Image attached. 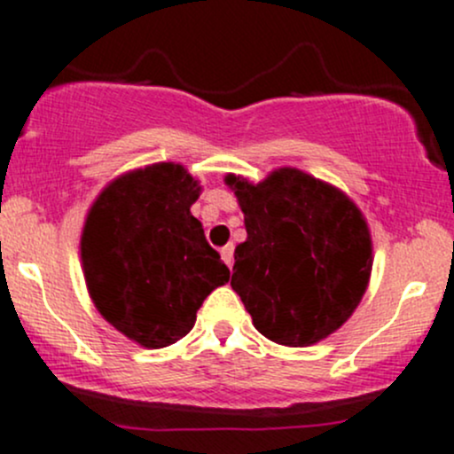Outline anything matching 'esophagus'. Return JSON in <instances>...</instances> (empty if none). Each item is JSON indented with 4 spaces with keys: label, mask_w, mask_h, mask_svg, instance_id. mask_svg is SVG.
I'll use <instances>...</instances> for the list:
<instances>
[{
    "label": "esophagus",
    "mask_w": 454,
    "mask_h": 454,
    "mask_svg": "<svg viewBox=\"0 0 454 454\" xmlns=\"http://www.w3.org/2000/svg\"><path fill=\"white\" fill-rule=\"evenodd\" d=\"M222 259H223V263L228 265V268H232V261H235V246H232V244L223 246V248H222Z\"/></svg>",
    "instance_id": "esophagus-1"
}]
</instances>
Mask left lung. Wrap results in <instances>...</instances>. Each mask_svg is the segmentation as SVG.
I'll use <instances>...</instances> for the list:
<instances>
[{
  "label": "left lung",
  "instance_id": "8db88e82",
  "mask_svg": "<svg viewBox=\"0 0 454 454\" xmlns=\"http://www.w3.org/2000/svg\"><path fill=\"white\" fill-rule=\"evenodd\" d=\"M244 210L232 290L254 327L286 347L336 332L358 308L371 274V237L356 204L299 168L250 184L226 177Z\"/></svg>",
  "mask_w": 454,
  "mask_h": 454
}]
</instances>
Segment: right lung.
<instances>
[{
    "label": "right lung",
    "instance_id": "1",
    "mask_svg": "<svg viewBox=\"0 0 454 454\" xmlns=\"http://www.w3.org/2000/svg\"><path fill=\"white\" fill-rule=\"evenodd\" d=\"M198 198V180L162 162L118 177L87 215L81 256L91 301L149 349L184 338L206 296L231 278L191 215Z\"/></svg>",
    "mask_w": 454,
    "mask_h": 454
}]
</instances>
